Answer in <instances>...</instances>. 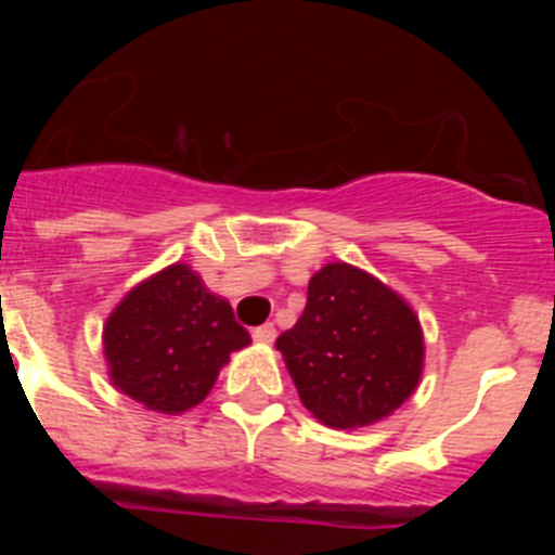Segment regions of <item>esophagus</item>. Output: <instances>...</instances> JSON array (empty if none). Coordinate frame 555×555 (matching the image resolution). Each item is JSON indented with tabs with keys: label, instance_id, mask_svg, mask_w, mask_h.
Segmentation results:
<instances>
[{
	"label": "esophagus",
	"instance_id": "esophagus-1",
	"mask_svg": "<svg viewBox=\"0 0 555 555\" xmlns=\"http://www.w3.org/2000/svg\"><path fill=\"white\" fill-rule=\"evenodd\" d=\"M274 336H278V331H274L272 322H267V325L253 327V338H255V341H261V345H272Z\"/></svg>",
	"mask_w": 555,
	"mask_h": 555
}]
</instances>
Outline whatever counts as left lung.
Masks as SVG:
<instances>
[{"label": "left lung", "instance_id": "8db88e82", "mask_svg": "<svg viewBox=\"0 0 555 555\" xmlns=\"http://www.w3.org/2000/svg\"><path fill=\"white\" fill-rule=\"evenodd\" d=\"M274 347L300 400L331 428H361L409 400L423 372L420 320L391 288L347 263L308 283L306 311Z\"/></svg>", "mask_w": 555, "mask_h": 555}]
</instances>
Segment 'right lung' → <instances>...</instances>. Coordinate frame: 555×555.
<instances>
[{
    "instance_id": "right-lung-1",
    "label": "right lung",
    "mask_w": 555,
    "mask_h": 555,
    "mask_svg": "<svg viewBox=\"0 0 555 555\" xmlns=\"http://www.w3.org/2000/svg\"><path fill=\"white\" fill-rule=\"evenodd\" d=\"M249 333L233 308L185 263L132 288L105 325V358L116 389L152 411L180 414L203 403L219 366Z\"/></svg>"
}]
</instances>
